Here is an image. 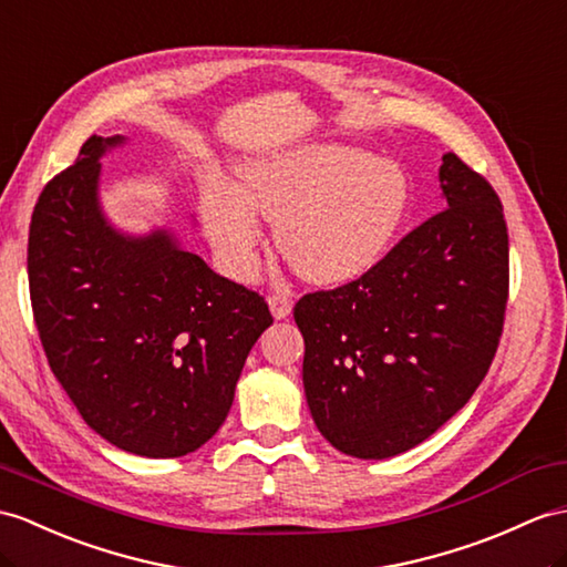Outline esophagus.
Here are the masks:
<instances>
[{"mask_svg": "<svg viewBox=\"0 0 567 567\" xmlns=\"http://www.w3.org/2000/svg\"><path fill=\"white\" fill-rule=\"evenodd\" d=\"M269 308H271V315L276 317V320H284V317H288L293 310V298L288 293L276 291L269 296Z\"/></svg>", "mask_w": 567, "mask_h": 567, "instance_id": "obj_1", "label": "esophagus"}]
</instances>
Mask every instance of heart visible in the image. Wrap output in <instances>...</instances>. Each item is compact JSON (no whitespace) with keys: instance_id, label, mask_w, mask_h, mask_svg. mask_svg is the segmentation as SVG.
I'll use <instances>...</instances> for the list:
<instances>
[{"instance_id":"b5f03b06","label":"heart","mask_w":567,"mask_h":567,"mask_svg":"<svg viewBox=\"0 0 567 567\" xmlns=\"http://www.w3.org/2000/svg\"><path fill=\"white\" fill-rule=\"evenodd\" d=\"M243 187L212 183L202 197L206 233L240 279L261 259L257 214L274 220L279 252L300 276L347 284L384 257L409 209L399 165L337 144L252 161L243 168Z\"/></svg>"}]
</instances>
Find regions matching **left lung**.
<instances>
[{"label": "left lung", "instance_id": "left-lung-1", "mask_svg": "<svg viewBox=\"0 0 567 567\" xmlns=\"http://www.w3.org/2000/svg\"><path fill=\"white\" fill-rule=\"evenodd\" d=\"M440 187L447 209L363 276L293 308L312 419L358 460L394 457L431 437L498 351L509 291L501 197L457 154L443 156Z\"/></svg>", "mask_w": 567, "mask_h": 567}]
</instances>
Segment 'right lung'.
<instances>
[{
    "label": "right lung",
    "mask_w": 567,
    "mask_h": 567,
    "mask_svg": "<svg viewBox=\"0 0 567 567\" xmlns=\"http://www.w3.org/2000/svg\"><path fill=\"white\" fill-rule=\"evenodd\" d=\"M89 136L40 192L29 228L33 320L50 370L95 433L142 457H183L226 421L267 300L158 230L124 238L99 209Z\"/></svg>",
    "instance_id": "obj_1"
}]
</instances>
